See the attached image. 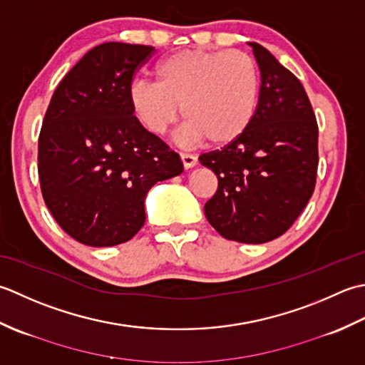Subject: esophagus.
I'll return each instance as SVG.
<instances>
[{"label": "esophagus", "mask_w": 365, "mask_h": 365, "mask_svg": "<svg viewBox=\"0 0 365 365\" xmlns=\"http://www.w3.org/2000/svg\"><path fill=\"white\" fill-rule=\"evenodd\" d=\"M181 162L185 170H189L192 167L197 165V158L193 154H187V153H181Z\"/></svg>", "instance_id": "1"}]
</instances>
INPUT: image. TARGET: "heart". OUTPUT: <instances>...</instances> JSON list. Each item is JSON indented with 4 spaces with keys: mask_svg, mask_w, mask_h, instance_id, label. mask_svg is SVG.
<instances>
[{
    "mask_svg": "<svg viewBox=\"0 0 365 365\" xmlns=\"http://www.w3.org/2000/svg\"><path fill=\"white\" fill-rule=\"evenodd\" d=\"M155 73L158 83L138 80L129 88L133 116L154 135L165 133L184 111V143L227 146L254 121L259 72L244 51H178L163 58Z\"/></svg>",
    "mask_w": 365,
    "mask_h": 365,
    "instance_id": "1",
    "label": "heart"
}]
</instances>
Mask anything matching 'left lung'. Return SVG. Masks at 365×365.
<instances>
[{
	"label": "left lung",
	"instance_id": "obj_1",
	"mask_svg": "<svg viewBox=\"0 0 365 365\" xmlns=\"http://www.w3.org/2000/svg\"><path fill=\"white\" fill-rule=\"evenodd\" d=\"M249 46L262 77L254 121L200 162L219 181L205 205L207 222L230 241L263 244L284 235L314 193L318 125L301 81L259 43Z\"/></svg>",
	"mask_w": 365,
	"mask_h": 365
}]
</instances>
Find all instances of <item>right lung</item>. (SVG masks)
I'll return each instance as SVG.
<instances>
[{
    "label": "right lung",
    "instance_id": "1",
    "mask_svg": "<svg viewBox=\"0 0 365 365\" xmlns=\"http://www.w3.org/2000/svg\"><path fill=\"white\" fill-rule=\"evenodd\" d=\"M154 47L106 42L66 73L39 135L43 202L58 225L91 247L123 244L143 227L155 182L182 162L133 116L129 88Z\"/></svg>",
    "mask_w": 365,
    "mask_h": 365
}]
</instances>
